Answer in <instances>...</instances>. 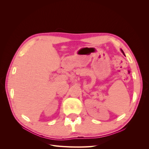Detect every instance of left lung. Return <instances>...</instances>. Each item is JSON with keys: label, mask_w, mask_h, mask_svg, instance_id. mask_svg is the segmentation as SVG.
<instances>
[{"label": "left lung", "mask_w": 149, "mask_h": 149, "mask_svg": "<svg viewBox=\"0 0 149 149\" xmlns=\"http://www.w3.org/2000/svg\"><path fill=\"white\" fill-rule=\"evenodd\" d=\"M120 50H121V52H122V53H123V54H124V52H123V49H120Z\"/></svg>", "instance_id": "left-lung-1"}]
</instances>
